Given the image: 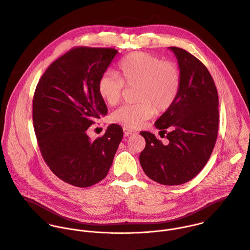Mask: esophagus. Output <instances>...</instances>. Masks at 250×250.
Listing matches in <instances>:
<instances>
[{"label": "esophagus", "instance_id": "obj_1", "mask_svg": "<svg viewBox=\"0 0 250 250\" xmlns=\"http://www.w3.org/2000/svg\"><path fill=\"white\" fill-rule=\"evenodd\" d=\"M124 133H125V135H130V134H134V133H136L134 130H132V129H129V128H127V127H124Z\"/></svg>", "mask_w": 250, "mask_h": 250}]
</instances>
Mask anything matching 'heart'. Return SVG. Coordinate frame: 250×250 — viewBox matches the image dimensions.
Returning <instances> with one entry per match:
<instances>
[{
    "label": "heart",
    "instance_id": "heart-1",
    "mask_svg": "<svg viewBox=\"0 0 250 250\" xmlns=\"http://www.w3.org/2000/svg\"><path fill=\"white\" fill-rule=\"evenodd\" d=\"M120 76L104 73L98 80V92L110 105H116L123 96L125 85L135 87L136 101L116 110L111 120L130 128H137L156 112L165 113L175 103L181 88V72L170 60L158 55L136 51L125 56L119 63Z\"/></svg>",
    "mask_w": 250,
    "mask_h": 250
}]
</instances>
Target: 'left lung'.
I'll return each instance as SVG.
<instances>
[{
  "mask_svg": "<svg viewBox=\"0 0 250 250\" xmlns=\"http://www.w3.org/2000/svg\"><path fill=\"white\" fill-rule=\"evenodd\" d=\"M181 72V88L173 106L157 120L160 135L141 131L146 146L140 165L152 180L167 186L184 184L197 176L213 151L219 125V99L214 81L202 61L187 50L170 46Z\"/></svg>",
  "mask_w": 250,
  "mask_h": 250,
  "instance_id": "1",
  "label": "left lung"
}]
</instances>
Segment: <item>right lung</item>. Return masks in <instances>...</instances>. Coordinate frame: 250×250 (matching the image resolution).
I'll return each instance as SVG.
<instances>
[{"label": "right lung", "instance_id": "1", "mask_svg": "<svg viewBox=\"0 0 250 250\" xmlns=\"http://www.w3.org/2000/svg\"><path fill=\"white\" fill-rule=\"evenodd\" d=\"M117 53L112 47H73L49 65L36 86L33 125L41 154L59 179L75 187L104 179L123 139L116 124L95 140L86 134L108 112L98 80Z\"/></svg>", "mask_w": 250, "mask_h": 250}]
</instances>
